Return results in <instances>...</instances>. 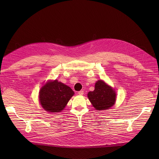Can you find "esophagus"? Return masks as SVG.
Listing matches in <instances>:
<instances>
[{
    "mask_svg": "<svg viewBox=\"0 0 159 159\" xmlns=\"http://www.w3.org/2000/svg\"><path fill=\"white\" fill-rule=\"evenodd\" d=\"M78 93H79V95H82L83 94H84V91H79V92H78Z\"/></svg>",
    "mask_w": 159,
    "mask_h": 159,
    "instance_id": "1",
    "label": "esophagus"
}]
</instances>
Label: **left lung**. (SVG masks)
<instances>
[{"instance_id": "obj_1", "label": "left lung", "mask_w": 159, "mask_h": 159, "mask_svg": "<svg viewBox=\"0 0 159 159\" xmlns=\"http://www.w3.org/2000/svg\"><path fill=\"white\" fill-rule=\"evenodd\" d=\"M88 98L97 110H104L110 108L115 103L116 93L110 86L102 80L95 83V90L88 93Z\"/></svg>"}]
</instances>
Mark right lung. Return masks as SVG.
Here are the masks:
<instances>
[{"label": "right lung", "mask_w": 159, "mask_h": 159, "mask_svg": "<svg viewBox=\"0 0 159 159\" xmlns=\"http://www.w3.org/2000/svg\"><path fill=\"white\" fill-rule=\"evenodd\" d=\"M73 95L74 91L69 86L55 80L47 82L40 89L39 100L46 111L58 113L64 109Z\"/></svg>", "instance_id": "obj_1"}]
</instances>
